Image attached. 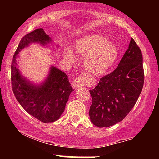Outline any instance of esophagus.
Listing matches in <instances>:
<instances>
[{"instance_id":"obj_1","label":"esophagus","mask_w":159,"mask_h":159,"mask_svg":"<svg viewBox=\"0 0 159 159\" xmlns=\"http://www.w3.org/2000/svg\"><path fill=\"white\" fill-rule=\"evenodd\" d=\"M86 84V77L84 75H81L78 76L77 78H75V80L72 81V86L74 89H78L79 87H82Z\"/></svg>"}]
</instances>
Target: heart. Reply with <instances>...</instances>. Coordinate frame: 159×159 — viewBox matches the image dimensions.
Returning <instances> with one entry per match:
<instances>
[{
    "label": "heart",
    "instance_id": "1",
    "mask_svg": "<svg viewBox=\"0 0 159 159\" xmlns=\"http://www.w3.org/2000/svg\"><path fill=\"white\" fill-rule=\"evenodd\" d=\"M76 55L84 58L87 70L94 75H101L107 72L114 65L118 56V51L114 44L108 41L106 36L91 34L79 38L74 44ZM64 59L74 62V53L69 48L64 49Z\"/></svg>",
    "mask_w": 159,
    "mask_h": 159
}]
</instances>
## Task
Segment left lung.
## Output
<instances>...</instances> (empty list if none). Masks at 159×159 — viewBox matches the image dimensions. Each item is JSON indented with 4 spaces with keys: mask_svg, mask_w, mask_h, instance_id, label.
Instances as JSON below:
<instances>
[{
    "mask_svg": "<svg viewBox=\"0 0 159 159\" xmlns=\"http://www.w3.org/2000/svg\"><path fill=\"white\" fill-rule=\"evenodd\" d=\"M143 81L141 51L132 38L116 69L90 90L93 102L89 115L93 124L109 127L122 121L135 105Z\"/></svg>",
    "mask_w": 159,
    "mask_h": 159,
    "instance_id": "1",
    "label": "left lung"
}]
</instances>
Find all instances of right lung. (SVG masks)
I'll use <instances>...</instances> for the list:
<instances>
[{
	"instance_id": "obj_1",
	"label": "right lung",
	"mask_w": 159,
	"mask_h": 159,
	"mask_svg": "<svg viewBox=\"0 0 159 159\" xmlns=\"http://www.w3.org/2000/svg\"><path fill=\"white\" fill-rule=\"evenodd\" d=\"M52 39L43 28L36 29L20 41L11 66L12 88L16 99L25 111L43 123H53L61 117L69 96L74 90L65 72L51 66L46 79L41 84L29 81L20 72L16 58L19 53L30 43L47 45Z\"/></svg>"
}]
</instances>
